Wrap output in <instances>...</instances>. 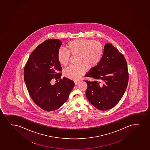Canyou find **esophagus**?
Instances as JSON below:
<instances>
[{
	"label": "esophagus",
	"mask_w": 150,
	"mask_h": 150,
	"mask_svg": "<svg viewBox=\"0 0 150 150\" xmlns=\"http://www.w3.org/2000/svg\"><path fill=\"white\" fill-rule=\"evenodd\" d=\"M79 81H74V83H75V85L77 84L78 83H79Z\"/></svg>",
	"instance_id": "esophagus-1"
}]
</instances>
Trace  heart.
<instances>
[{"label":"heart","mask_w":150,"mask_h":150,"mask_svg":"<svg viewBox=\"0 0 150 150\" xmlns=\"http://www.w3.org/2000/svg\"><path fill=\"white\" fill-rule=\"evenodd\" d=\"M67 50L60 49L57 59L63 66H67L70 60V54L77 56V65L71 66L64 71V75L70 79H79L85 72V68L91 70L96 67L102 60L104 48L100 42L91 40L77 39L71 41L67 46Z\"/></svg>","instance_id":"1"}]
</instances>
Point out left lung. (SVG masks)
Here are the masks:
<instances>
[{
    "mask_svg": "<svg viewBox=\"0 0 150 150\" xmlns=\"http://www.w3.org/2000/svg\"><path fill=\"white\" fill-rule=\"evenodd\" d=\"M95 81L87 84L86 96L100 110L111 109L118 103L127 89L129 72L123 55L111 44H106L100 63L85 75Z\"/></svg>",
    "mask_w": 150,
    "mask_h": 150,
    "instance_id": "1",
    "label": "left lung"
}]
</instances>
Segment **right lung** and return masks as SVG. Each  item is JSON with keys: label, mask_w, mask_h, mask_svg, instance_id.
<instances>
[{"label": "right lung", "mask_w": 150, "mask_h": 150, "mask_svg": "<svg viewBox=\"0 0 150 150\" xmlns=\"http://www.w3.org/2000/svg\"><path fill=\"white\" fill-rule=\"evenodd\" d=\"M62 42L49 39L39 45L28 58L24 69V80L33 100L42 109L54 111L66 102L75 84L72 80L60 77L62 67L57 59ZM53 78L59 82L50 83Z\"/></svg>", "instance_id": "right-lung-1"}]
</instances>
